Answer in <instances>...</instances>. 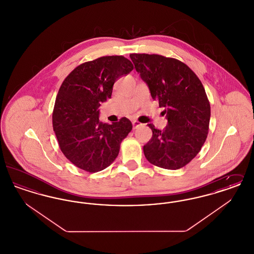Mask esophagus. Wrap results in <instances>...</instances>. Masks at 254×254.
Here are the masks:
<instances>
[{
    "mask_svg": "<svg viewBox=\"0 0 254 254\" xmlns=\"http://www.w3.org/2000/svg\"><path fill=\"white\" fill-rule=\"evenodd\" d=\"M132 126L133 128L135 129V128H137L138 127H140V126H142V124L140 123V122L138 121H132Z\"/></svg>",
    "mask_w": 254,
    "mask_h": 254,
    "instance_id": "34e87169",
    "label": "esophagus"
}]
</instances>
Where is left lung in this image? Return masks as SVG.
Here are the masks:
<instances>
[{
    "label": "left lung",
    "instance_id": "obj_1",
    "mask_svg": "<svg viewBox=\"0 0 254 254\" xmlns=\"http://www.w3.org/2000/svg\"><path fill=\"white\" fill-rule=\"evenodd\" d=\"M129 57L168 120L163 130L148 124L152 137L144 145L145 158L159 168L181 169L199 153L207 136L210 105L205 88L181 61L157 54Z\"/></svg>",
    "mask_w": 254,
    "mask_h": 254
}]
</instances>
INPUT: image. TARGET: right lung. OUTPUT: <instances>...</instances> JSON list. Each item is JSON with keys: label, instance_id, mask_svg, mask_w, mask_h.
<instances>
[{"label": "right lung", "instance_id": "1", "mask_svg": "<svg viewBox=\"0 0 254 254\" xmlns=\"http://www.w3.org/2000/svg\"><path fill=\"white\" fill-rule=\"evenodd\" d=\"M133 69L124 56H105L78 65L64 79L52 114L64 155L77 168L97 172L110 166L132 129L126 117L111 125L99 120L100 106L111 98L114 83Z\"/></svg>", "mask_w": 254, "mask_h": 254}]
</instances>
